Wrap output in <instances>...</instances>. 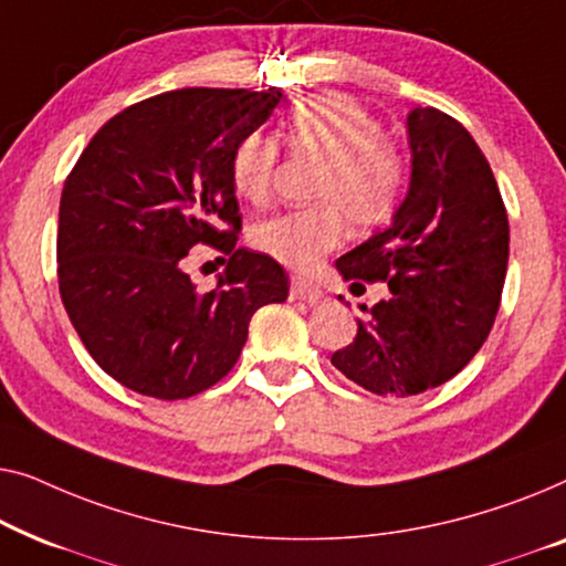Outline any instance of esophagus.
Returning a JSON list of instances; mask_svg holds the SVG:
<instances>
[{"mask_svg": "<svg viewBox=\"0 0 566 566\" xmlns=\"http://www.w3.org/2000/svg\"><path fill=\"white\" fill-rule=\"evenodd\" d=\"M292 300H307V302H317L323 297V290L317 286L315 282H307V280H300V276H294L292 280Z\"/></svg>", "mask_w": 566, "mask_h": 566, "instance_id": "1", "label": "esophagus"}]
</instances>
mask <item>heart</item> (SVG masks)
<instances>
[{"label": "heart", "instance_id": "b5f03b06", "mask_svg": "<svg viewBox=\"0 0 566 566\" xmlns=\"http://www.w3.org/2000/svg\"><path fill=\"white\" fill-rule=\"evenodd\" d=\"M294 154L321 161L313 207L284 210L251 228L253 249L290 269H310L344 238V218L356 230L392 218L408 185V158L400 143L381 135L377 117L346 97L321 94L294 105L282 125ZM280 146L266 133H249L230 156L235 195L261 205L272 189Z\"/></svg>", "mask_w": 566, "mask_h": 566}]
</instances>
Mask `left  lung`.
Listing matches in <instances>:
<instances>
[{
	"label": "left lung",
	"mask_w": 566,
	"mask_h": 566,
	"mask_svg": "<svg viewBox=\"0 0 566 566\" xmlns=\"http://www.w3.org/2000/svg\"><path fill=\"white\" fill-rule=\"evenodd\" d=\"M410 189L392 226L336 261L354 284L385 282L356 338L331 364L374 395L449 381L488 340L507 272L511 226L488 158L436 107L408 115Z\"/></svg>",
	"instance_id": "obj_1"
}]
</instances>
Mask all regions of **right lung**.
<instances>
[{"mask_svg": "<svg viewBox=\"0 0 566 566\" xmlns=\"http://www.w3.org/2000/svg\"><path fill=\"white\" fill-rule=\"evenodd\" d=\"M282 92L174 90L125 107L94 133L59 207V290L92 359L138 395L185 400L233 369L259 307L290 276L238 249L230 156ZM229 256L200 293L184 272L195 244ZM226 261V259H222Z\"/></svg>", "mask_w": 566, "mask_h": 566, "instance_id": "obj_1", "label": "right lung"}]
</instances>
